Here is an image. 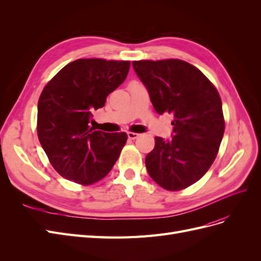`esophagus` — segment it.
Instances as JSON below:
<instances>
[{"mask_svg": "<svg viewBox=\"0 0 261 261\" xmlns=\"http://www.w3.org/2000/svg\"><path fill=\"white\" fill-rule=\"evenodd\" d=\"M127 136H128V138L129 139H136V138H138L139 136H140V134H137V133H134V132H128L127 133Z\"/></svg>", "mask_w": 261, "mask_h": 261, "instance_id": "obj_1", "label": "esophagus"}]
</instances>
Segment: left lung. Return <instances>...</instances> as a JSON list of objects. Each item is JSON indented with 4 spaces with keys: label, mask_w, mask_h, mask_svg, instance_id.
Masks as SVG:
<instances>
[{
    "label": "left lung",
    "mask_w": 261,
    "mask_h": 261,
    "mask_svg": "<svg viewBox=\"0 0 261 261\" xmlns=\"http://www.w3.org/2000/svg\"><path fill=\"white\" fill-rule=\"evenodd\" d=\"M156 113H171V140L155 137L146 168L158 185L180 191L199 180L215 161L224 134L222 102L200 70L180 60L134 61Z\"/></svg>",
    "instance_id": "obj_1"
}]
</instances>
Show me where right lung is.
<instances>
[{
    "mask_svg": "<svg viewBox=\"0 0 261 261\" xmlns=\"http://www.w3.org/2000/svg\"><path fill=\"white\" fill-rule=\"evenodd\" d=\"M129 61L80 59L46 84L38 102L39 141L61 176L91 185L109 174L127 134L90 127L91 112L106 105L129 70Z\"/></svg>",
    "mask_w": 261,
    "mask_h": 261,
    "instance_id": "1",
    "label": "right lung"
}]
</instances>
